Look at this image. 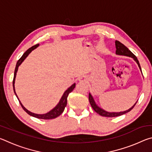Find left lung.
I'll list each match as a JSON object with an SVG mask.
<instances>
[{
	"instance_id": "left-lung-1",
	"label": "left lung",
	"mask_w": 152,
	"mask_h": 152,
	"mask_svg": "<svg viewBox=\"0 0 152 152\" xmlns=\"http://www.w3.org/2000/svg\"><path fill=\"white\" fill-rule=\"evenodd\" d=\"M115 46H116V54L121 55V56H128V57L132 58L133 60L136 61V63L137 64L139 68H140V70L141 71L140 62H139L137 57H136V56L133 54L132 51L129 50V49L126 47L125 45H123V43L119 42V41H115ZM88 99H89V102H90V103H91V107H92V109H94L95 112L97 113L98 114H99L100 115H101V116L108 117H118V116H120V115H124V114H125V113L129 112L130 110L135 107L136 103H137V102H136L133 106H132L130 108V109H129L128 110H125V111L117 112V113H115V112L110 113V112L106 111V110H104V109H101V107H99V106H98V105L96 104V102H95L93 97H92L91 93H89Z\"/></svg>"
}]
</instances>
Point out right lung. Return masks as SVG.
Wrapping results in <instances>:
<instances>
[{
  "label": "right lung",
  "instance_id": "add662e5",
  "mask_svg": "<svg viewBox=\"0 0 152 152\" xmlns=\"http://www.w3.org/2000/svg\"><path fill=\"white\" fill-rule=\"evenodd\" d=\"M39 45V44H36L35 45L32 46V47L30 48L29 49H28V50L23 53V55L21 56V58H20L19 60H18V61L17 62V64H16V67H15V72H14V78H13V80H12V86H13L14 92H15V95H16V96L17 97L18 100H19L20 106L22 107L23 109V110L27 113V114H29V115H31V116H32V117L37 118V119H55V118L58 117V116H60L61 113L64 112V109H65V107H66V104H67V98H68V94L73 91L74 88H75V86H76L75 83L73 84L70 87H69V88L67 89L65 92H64V93L62 95V96H61L60 102H58V104L56 105V106L53 108L52 110H51L50 112L45 113V114H35V113H31V111H29V110H28L26 108H25L23 105L22 104L21 102H20V101H19V98H18V96H17L16 92H15V78H16L18 68H19V66L20 65V64H21L23 61L25 60V59L27 57L28 55H29L33 50H35L36 48H37Z\"/></svg>",
  "mask_w": 152,
  "mask_h": 152
}]
</instances>
